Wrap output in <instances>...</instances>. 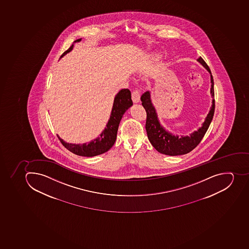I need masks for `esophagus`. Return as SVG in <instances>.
Listing matches in <instances>:
<instances>
[{"label":"esophagus","instance_id":"34e87169","mask_svg":"<svg viewBox=\"0 0 249 249\" xmlns=\"http://www.w3.org/2000/svg\"><path fill=\"white\" fill-rule=\"evenodd\" d=\"M140 100L141 96L139 91L134 90V92L132 93V101H133L134 104H138L140 102Z\"/></svg>","mask_w":249,"mask_h":249}]
</instances>
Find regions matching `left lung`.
<instances>
[{
	"label": "left lung",
	"instance_id": "obj_1",
	"mask_svg": "<svg viewBox=\"0 0 249 249\" xmlns=\"http://www.w3.org/2000/svg\"><path fill=\"white\" fill-rule=\"evenodd\" d=\"M197 61L209 72L211 75V95L212 97V107L210 108L205 120L202 124L201 127H199L197 130L193 132L189 136L174 135L161 125L156 107L152 102L150 92L147 91L141 97L142 105L147 112L145 129L148 140L156 150L162 154L172 156H180L191 152L201 142L202 138H204L214 116V80L212 72L208 64H206L201 57H199Z\"/></svg>",
	"mask_w": 249,
	"mask_h": 249
}]
</instances>
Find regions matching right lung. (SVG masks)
I'll return each mask as SVG.
<instances>
[{"label":"right lung","mask_w":249,"mask_h":249,"mask_svg":"<svg viewBox=\"0 0 249 249\" xmlns=\"http://www.w3.org/2000/svg\"><path fill=\"white\" fill-rule=\"evenodd\" d=\"M81 41L82 38L74 41V43L71 45V47L62 54L60 58L72 51L74 49V44ZM132 105H133V101L131 100L130 91L127 89H122L121 90H119V93L115 95L108 122L106 124L105 130L99 135V137L95 138L94 140L84 144L68 143L60 138L59 135H57L58 138L67 149L78 156L93 157V156L103 154L105 152H107L115 144L116 137H117L119 123L121 121L123 115L128 109L131 107Z\"/></svg>","instance_id":"obj_1"}]
</instances>
